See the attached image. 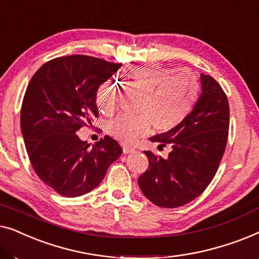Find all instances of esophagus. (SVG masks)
<instances>
[{
	"label": "esophagus",
	"instance_id": "1",
	"mask_svg": "<svg viewBox=\"0 0 259 259\" xmlns=\"http://www.w3.org/2000/svg\"><path fill=\"white\" fill-rule=\"evenodd\" d=\"M122 152L125 154H128V153H133V152H136V150H134V148H132V147H128V146H123L122 147Z\"/></svg>",
	"mask_w": 259,
	"mask_h": 259
}]
</instances>
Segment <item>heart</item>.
<instances>
[{
	"mask_svg": "<svg viewBox=\"0 0 259 259\" xmlns=\"http://www.w3.org/2000/svg\"><path fill=\"white\" fill-rule=\"evenodd\" d=\"M130 79L144 91L138 111L141 114L119 115L108 122L107 131L123 144H133L151 132L152 123L158 132H168L187 118L196 104L199 83L189 70H177L157 63L133 67ZM95 102L105 114H111L116 105L114 80H106L98 87Z\"/></svg>",
	"mask_w": 259,
	"mask_h": 259,
	"instance_id": "b5f03b06",
	"label": "heart"
}]
</instances>
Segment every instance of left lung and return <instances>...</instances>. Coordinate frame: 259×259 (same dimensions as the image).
I'll return each mask as SVG.
<instances>
[{
    "label": "left lung",
    "mask_w": 259,
    "mask_h": 259,
    "mask_svg": "<svg viewBox=\"0 0 259 259\" xmlns=\"http://www.w3.org/2000/svg\"><path fill=\"white\" fill-rule=\"evenodd\" d=\"M201 94L178 127L150 138L159 148L171 145L168 158L145 151L148 168L138 179L144 196L157 206H183L199 197L213 179L229 136L228 97L217 81L200 74Z\"/></svg>",
    "instance_id": "8db88e82"
}]
</instances>
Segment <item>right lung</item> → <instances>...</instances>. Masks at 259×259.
I'll return each mask as SVG.
<instances>
[{"instance_id": "1", "label": "right lung", "mask_w": 259, "mask_h": 259, "mask_svg": "<svg viewBox=\"0 0 259 259\" xmlns=\"http://www.w3.org/2000/svg\"><path fill=\"white\" fill-rule=\"evenodd\" d=\"M121 63L87 55L53 59L31 77L21 108V131L35 173L63 197L91 192L122 153L105 136L92 148L76 132L99 112L95 93Z\"/></svg>"}]
</instances>
